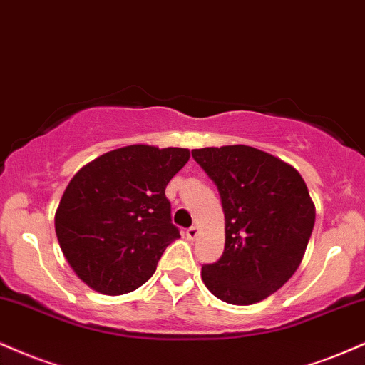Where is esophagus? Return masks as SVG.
Masks as SVG:
<instances>
[{
  "label": "esophagus",
  "mask_w": 365,
  "mask_h": 365,
  "mask_svg": "<svg viewBox=\"0 0 365 365\" xmlns=\"http://www.w3.org/2000/svg\"><path fill=\"white\" fill-rule=\"evenodd\" d=\"M198 234H200V229L196 225H192V227H190V229L186 230V237L190 239V241H195V239L198 237Z\"/></svg>",
  "instance_id": "34e87169"
}]
</instances>
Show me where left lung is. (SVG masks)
<instances>
[{
  "instance_id": "left-lung-1",
  "label": "left lung",
  "mask_w": 365,
  "mask_h": 365,
  "mask_svg": "<svg viewBox=\"0 0 365 365\" xmlns=\"http://www.w3.org/2000/svg\"><path fill=\"white\" fill-rule=\"evenodd\" d=\"M217 184L225 215L222 258L201 268L215 297L251 306L282 289L299 268L316 208L302 175L272 153L247 145L192 150Z\"/></svg>"
}]
</instances>
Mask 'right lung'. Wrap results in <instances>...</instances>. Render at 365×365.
I'll list each match as a JSON object with an SVG mask.
<instances>
[{
	"mask_svg": "<svg viewBox=\"0 0 365 365\" xmlns=\"http://www.w3.org/2000/svg\"><path fill=\"white\" fill-rule=\"evenodd\" d=\"M190 160L187 148L130 145L88 162L73 175L54 215L73 272L106 295L136 290L179 239L165 186Z\"/></svg>",
	"mask_w": 365,
	"mask_h": 365,
	"instance_id": "add662e5",
	"label": "right lung"
}]
</instances>
